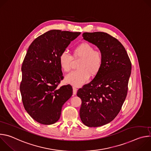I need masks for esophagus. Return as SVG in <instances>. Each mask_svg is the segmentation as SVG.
Masks as SVG:
<instances>
[{
  "mask_svg": "<svg viewBox=\"0 0 151 151\" xmlns=\"http://www.w3.org/2000/svg\"><path fill=\"white\" fill-rule=\"evenodd\" d=\"M76 92H77V88L75 87H73V94L75 95L76 94Z\"/></svg>",
  "mask_w": 151,
  "mask_h": 151,
  "instance_id": "34e87169",
  "label": "esophagus"
}]
</instances>
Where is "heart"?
Segmentation results:
<instances>
[{"instance_id":"obj_1","label":"heart","mask_w":151,"mask_h":151,"mask_svg":"<svg viewBox=\"0 0 151 151\" xmlns=\"http://www.w3.org/2000/svg\"><path fill=\"white\" fill-rule=\"evenodd\" d=\"M72 57L81 58L78 69L66 75L65 81L67 83L75 87H80L87 82L90 76H96L101 69L103 57L102 53L94 50V47L89 43L83 42L76 47L73 51V55L64 51L60 53L58 61L61 69L65 72L71 69Z\"/></svg>"}]
</instances>
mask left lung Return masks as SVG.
I'll return each instance as SVG.
<instances>
[{
    "instance_id": "1",
    "label": "left lung",
    "mask_w": 151,
    "mask_h": 151,
    "mask_svg": "<svg viewBox=\"0 0 151 151\" xmlns=\"http://www.w3.org/2000/svg\"><path fill=\"white\" fill-rule=\"evenodd\" d=\"M83 39L96 45L103 57L99 73L77 92L82 104L79 115L89 127L109 123L118 115L125 100L132 63L121 43L104 32H85Z\"/></svg>"
}]
</instances>
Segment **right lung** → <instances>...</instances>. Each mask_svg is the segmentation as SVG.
I'll return each mask as SVG.
<instances>
[{"label":"right lung","mask_w":151,"mask_h":151,"mask_svg":"<svg viewBox=\"0 0 151 151\" xmlns=\"http://www.w3.org/2000/svg\"><path fill=\"white\" fill-rule=\"evenodd\" d=\"M80 34L52 30L38 36L29 47L21 67L19 89L24 109L40 124L56 122L63 105L72 96L70 85L57 88L64 78L58 57Z\"/></svg>","instance_id":"obj_1"}]
</instances>
